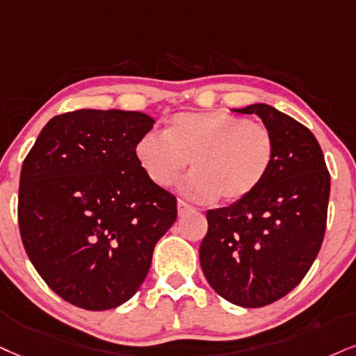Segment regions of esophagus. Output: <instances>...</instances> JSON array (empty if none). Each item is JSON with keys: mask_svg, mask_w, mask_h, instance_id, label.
Listing matches in <instances>:
<instances>
[{"mask_svg": "<svg viewBox=\"0 0 356 356\" xmlns=\"http://www.w3.org/2000/svg\"><path fill=\"white\" fill-rule=\"evenodd\" d=\"M190 211H195V208H193L191 204L185 203L183 200H178V216H185V214Z\"/></svg>", "mask_w": 356, "mask_h": 356, "instance_id": "34e87169", "label": "esophagus"}]
</instances>
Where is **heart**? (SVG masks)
<instances>
[{
	"mask_svg": "<svg viewBox=\"0 0 356 356\" xmlns=\"http://www.w3.org/2000/svg\"><path fill=\"white\" fill-rule=\"evenodd\" d=\"M274 155L266 125L222 111L178 113L163 135L148 131L135 145L140 168L160 188L173 185L190 161L179 193L200 203L244 200L264 181Z\"/></svg>",
	"mask_w": 356,
	"mask_h": 356,
	"instance_id": "1",
	"label": "heart"
}]
</instances>
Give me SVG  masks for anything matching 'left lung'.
I'll list each match as a JSON object with an SVG mask.
<instances>
[{
    "label": "left lung",
    "mask_w": 356,
    "mask_h": 356,
    "mask_svg": "<svg viewBox=\"0 0 356 356\" xmlns=\"http://www.w3.org/2000/svg\"><path fill=\"white\" fill-rule=\"evenodd\" d=\"M232 112L261 117L274 137V163L251 195L206 213L200 262L222 299L256 309L287 296L312 267L325 234L330 175L312 131L287 113L267 104Z\"/></svg>",
    "instance_id": "1"
}]
</instances>
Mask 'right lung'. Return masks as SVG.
Listing matches in <instances>:
<instances>
[{"label": "right lung", "mask_w": 356, "mask_h": 356, "mask_svg": "<svg viewBox=\"0 0 356 356\" xmlns=\"http://www.w3.org/2000/svg\"><path fill=\"white\" fill-rule=\"evenodd\" d=\"M153 124L142 112H67L47 122L26 156L21 239L44 282L69 304H125L177 221V198L152 183L135 156Z\"/></svg>", "instance_id": "right-lung-1"}]
</instances>
